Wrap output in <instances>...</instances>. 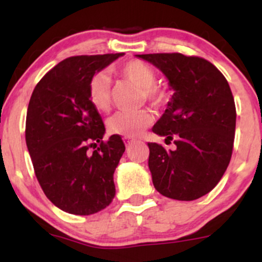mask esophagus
I'll return each mask as SVG.
<instances>
[{
  "label": "esophagus",
  "instance_id": "obj_1",
  "mask_svg": "<svg viewBox=\"0 0 262 262\" xmlns=\"http://www.w3.org/2000/svg\"><path fill=\"white\" fill-rule=\"evenodd\" d=\"M123 140H124V144H125V146H127V148L129 145H130L132 143H134V141H135V139H133V138H127V137H124V139H123Z\"/></svg>",
  "mask_w": 262,
  "mask_h": 262
}]
</instances>
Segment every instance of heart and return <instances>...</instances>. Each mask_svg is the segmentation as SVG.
Segmentation results:
<instances>
[{"mask_svg": "<svg viewBox=\"0 0 262 262\" xmlns=\"http://www.w3.org/2000/svg\"><path fill=\"white\" fill-rule=\"evenodd\" d=\"M119 75L134 85L139 86L143 97L156 107H164L170 98L165 87L156 85V74L151 66L141 60H130L123 64ZM89 98L92 106L101 112H106L111 104V80L107 74L97 73L89 83ZM154 121L152 114L146 110L135 112H117L107 122L110 133L122 137H137Z\"/></svg>", "mask_w": 262, "mask_h": 262, "instance_id": "1", "label": "heart"}]
</instances>
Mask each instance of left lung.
<instances>
[{
    "label": "left lung",
    "mask_w": 262,
    "mask_h": 262,
    "mask_svg": "<svg viewBox=\"0 0 262 262\" xmlns=\"http://www.w3.org/2000/svg\"><path fill=\"white\" fill-rule=\"evenodd\" d=\"M160 69L173 95L152 127L175 150L148 143L149 169L162 196L193 201L217 186L230 162L236 111L224 75L208 60L180 53L143 54Z\"/></svg>",
    "instance_id": "1"
}]
</instances>
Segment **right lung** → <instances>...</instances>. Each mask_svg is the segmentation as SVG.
Listing matches in <instances>:
<instances>
[{
  "mask_svg": "<svg viewBox=\"0 0 262 262\" xmlns=\"http://www.w3.org/2000/svg\"><path fill=\"white\" fill-rule=\"evenodd\" d=\"M122 55L62 60L39 81L29 101L26 143L35 176L50 202L71 214L100 212L116 194L113 173L125 146L117 134L102 140L104 125L90 102L89 83Z\"/></svg>",
  "mask_w": 262,
  "mask_h": 262,
  "instance_id": "right-lung-1",
  "label": "right lung"
}]
</instances>
